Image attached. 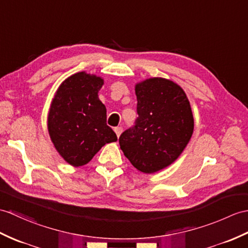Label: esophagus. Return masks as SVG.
<instances>
[{"label":"esophagus","instance_id":"34e87169","mask_svg":"<svg viewBox=\"0 0 248 248\" xmlns=\"http://www.w3.org/2000/svg\"><path fill=\"white\" fill-rule=\"evenodd\" d=\"M114 131H115V133H116L117 137H119L123 132V128L122 126H116V128H114Z\"/></svg>","mask_w":248,"mask_h":248}]
</instances>
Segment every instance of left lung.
<instances>
[{"mask_svg": "<svg viewBox=\"0 0 248 248\" xmlns=\"http://www.w3.org/2000/svg\"><path fill=\"white\" fill-rule=\"evenodd\" d=\"M135 124L119 137L124 156L143 173H154L180 156L193 133V115L185 92L165 78L135 85Z\"/></svg>", "mask_w": 248, "mask_h": 248, "instance_id": "obj_1", "label": "left lung"}]
</instances>
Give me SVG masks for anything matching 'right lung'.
<instances>
[{"label": "right lung", "mask_w": 248, "mask_h": 248, "mask_svg": "<svg viewBox=\"0 0 248 248\" xmlns=\"http://www.w3.org/2000/svg\"><path fill=\"white\" fill-rule=\"evenodd\" d=\"M103 79L80 72L57 90L49 108L47 129L56 150L74 167L88 164L106 145L117 140L107 124V108L98 98Z\"/></svg>", "instance_id": "add662e5"}]
</instances>
